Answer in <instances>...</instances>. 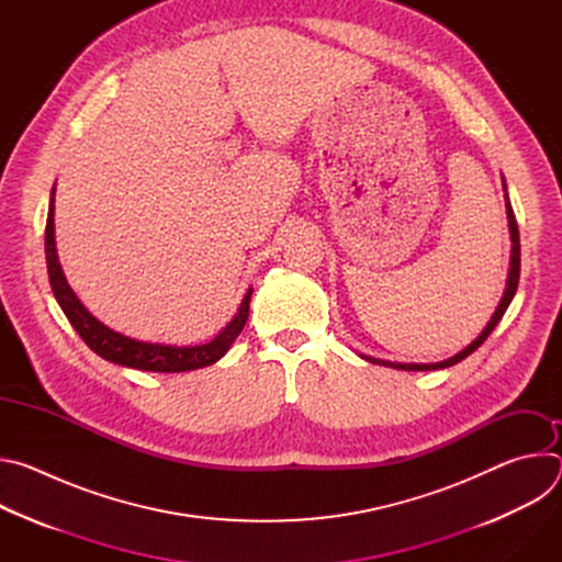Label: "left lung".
Returning a JSON list of instances; mask_svg holds the SVG:
<instances>
[{
  "mask_svg": "<svg viewBox=\"0 0 562 562\" xmlns=\"http://www.w3.org/2000/svg\"><path fill=\"white\" fill-rule=\"evenodd\" d=\"M505 191H507V189H505ZM505 206H507L509 233H512V243H514V247H512V267H509V280H507L505 295H503V300H501V304H498L496 313L492 315V319H490V325L485 327V331L480 334V336H477V338H475V340H473L464 351L456 353V356H453V358H449V360L436 362V364H403V362H386V360H378V358H369V356H364V360H369V362H373V364L393 367V369H405V371H431V369H445V367H451V364H456V362L464 360L467 356H471L480 345H483V342L490 338V334L496 329V325L501 323V317L505 315V311H507L509 302L514 300L516 289H518V278H520V235H518V224H516V215H514V209H512V204H509V198H507Z\"/></svg>",
  "mask_w": 562,
  "mask_h": 562,
  "instance_id": "obj_1",
  "label": "left lung"
}]
</instances>
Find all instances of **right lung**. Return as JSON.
Here are the masks:
<instances>
[{"mask_svg":"<svg viewBox=\"0 0 562 562\" xmlns=\"http://www.w3.org/2000/svg\"><path fill=\"white\" fill-rule=\"evenodd\" d=\"M53 193H55V189H53ZM53 202L55 200L50 198L48 217H46V237H44L50 289H53V295L59 302L61 311L66 313L68 323L72 325V329L100 358H104L109 362H115V364H122V367L142 369V371L180 373V371L209 367V364L217 362L228 351L233 340L239 336V331H243V327L247 325L249 302H251L254 289L247 291L243 304H239L235 317L224 327V331L206 345L171 347V345H150V342H139V340L126 338V336L109 329L106 325H102L98 317H93L85 308V304L77 300L72 289L68 286V282L64 278V271L59 267V260H57V251H55V222H53L55 206H53Z\"/></svg>","mask_w":562,"mask_h":562,"instance_id":"add662e5","label":"right lung"}]
</instances>
